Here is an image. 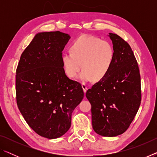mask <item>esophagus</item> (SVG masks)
Returning a JSON list of instances; mask_svg holds the SVG:
<instances>
[{
  "mask_svg": "<svg viewBox=\"0 0 157 157\" xmlns=\"http://www.w3.org/2000/svg\"><path fill=\"white\" fill-rule=\"evenodd\" d=\"M82 89H83L84 93L85 94V93L86 92L87 89H88V88H87V86H86V85L85 84H82Z\"/></svg>",
  "mask_w": 157,
  "mask_h": 157,
  "instance_id": "34e87169",
  "label": "esophagus"
}]
</instances>
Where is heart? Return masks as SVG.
I'll list each match as a JSON object with an SVG mask.
<instances>
[{"label":"heart","mask_w":157,"mask_h":157,"mask_svg":"<svg viewBox=\"0 0 157 157\" xmlns=\"http://www.w3.org/2000/svg\"><path fill=\"white\" fill-rule=\"evenodd\" d=\"M70 51L62 56L63 71L73 79L82 68L78 79L83 82L102 80L109 73L115 58L111 44L90 35L77 38L71 44Z\"/></svg>","instance_id":"heart-1"}]
</instances>
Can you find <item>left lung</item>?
<instances>
[{"mask_svg": "<svg viewBox=\"0 0 157 157\" xmlns=\"http://www.w3.org/2000/svg\"><path fill=\"white\" fill-rule=\"evenodd\" d=\"M115 58L108 75L86 93L91 105L93 129L114 137L128 129L141 100L139 66L131 47L121 36L109 33Z\"/></svg>", "mask_w": 157, "mask_h": 157, "instance_id": "obj_1", "label": "left lung"}]
</instances>
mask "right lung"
<instances>
[{
  "label": "right lung",
  "instance_id": "1",
  "mask_svg": "<svg viewBox=\"0 0 157 157\" xmlns=\"http://www.w3.org/2000/svg\"><path fill=\"white\" fill-rule=\"evenodd\" d=\"M69 34H35L21 55L16 75L18 109L36 134L59 138L71 125V116L84 98L81 84L66 76L62 56Z\"/></svg>",
  "mask_w": 157,
  "mask_h": 157
}]
</instances>
